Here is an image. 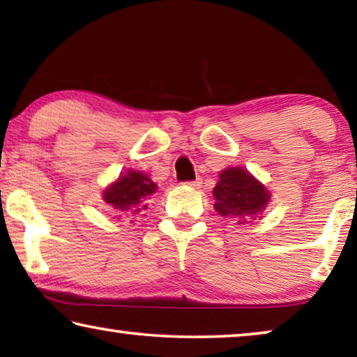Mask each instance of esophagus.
<instances>
[{
	"mask_svg": "<svg viewBox=\"0 0 357 357\" xmlns=\"http://www.w3.org/2000/svg\"><path fill=\"white\" fill-rule=\"evenodd\" d=\"M188 184L192 185V188H195V189H199L200 185H202V178H197V179H194V181H189Z\"/></svg>",
	"mask_w": 357,
	"mask_h": 357,
	"instance_id": "esophagus-1",
	"label": "esophagus"
}]
</instances>
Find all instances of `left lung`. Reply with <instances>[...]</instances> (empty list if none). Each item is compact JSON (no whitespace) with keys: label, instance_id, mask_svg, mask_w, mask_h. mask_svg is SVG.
I'll list each match as a JSON object with an SVG mask.
<instances>
[{"label":"left lung","instance_id":"left-lung-1","mask_svg":"<svg viewBox=\"0 0 357 357\" xmlns=\"http://www.w3.org/2000/svg\"><path fill=\"white\" fill-rule=\"evenodd\" d=\"M213 197L216 200L215 210L222 216H255L269 202V192L264 185L242 168L221 172Z\"/></svg>","mask_w":357,"mask_h":357}]
</instances>
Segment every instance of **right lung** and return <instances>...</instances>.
<instances>
[{
  "mask_svg": "<svg viewBox=\"0 0 357 357\" xmlns=\"http://www.w3.org/2000/svg\"><path fill=\"white\" fill-rule=\"evenodd\" d=\"M157 190V184L149 179L147 174L141 172H128L121 174L116 183L105 189V204L114 206L116 210L130 211L132 216L147 208L144 204L149 195Z\"/></svg>",
  "mask_w": 357,
  "mask_h": 357,
  "instance_id": "add662e5",
  "label": "right lung"
}]
</instances>
